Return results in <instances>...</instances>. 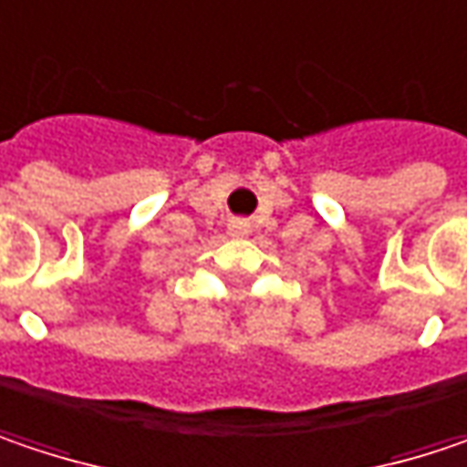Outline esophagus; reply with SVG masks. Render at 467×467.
<instances>
[{
	"instance_id": "1",
	"label": "esophagus",
	"mask_w": 467,
	"mask_h": 467,
	"mask_svg": "<svg viewBox=\"0 0 467 467\" xmlns=\"http://www.w3.org/2000/svg\"><path fill=\"white\" fill-rule=\"evenodd\" d=\"M230 233L233 234H248L251 233V224L245 219H233L230 222Z\"/></svg>"
}]
</instances>
